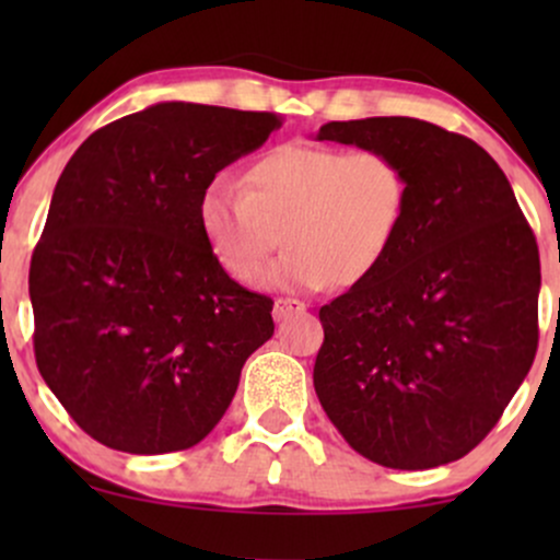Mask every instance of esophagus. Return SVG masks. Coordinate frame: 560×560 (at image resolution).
Instances as JSON below:
<instances>
[{
	"mask_svg": "<svg viewBox=\"0 0 560 560\" xmlns=\"http://www.w3.org/2000/svg\"><path fill=\"white\" fill-rule=\"evenodd\" d=\"M302 311H305V302H300L294 298H279L273 302V316L276 318L294 316V313H302Z\"/></svg>",
	"mask_w": 560,
	"mask_h": 560,
	"instance_id": "34e87169",
	"label": "esophagus"
}]
</instances>
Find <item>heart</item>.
I'll return each instance as SVG.
<instances>
[{"label":"heart","mask_w":560,"mask_h":560,"mask_svg":"<svg viewBox=\"0 0 560 560\" xmlns=\"http://www.w3.org/2000/svg\"><path fill=\"white\" fill-rule=\"evenodd\" d=\"M408 205V171L389 152L289 141L249 165L244 189L215 178L199 195L197 223L242 284L260 279L281 234L289 249L268 281L311 292L369 279L395 247Z\"/></svg>","instance_id":"1"}]
</instances>
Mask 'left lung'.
Here are the masks:
<instances>
[{"mask_svg": "<svg viewBox=\"0 0 560 560\" xmlns=\"http://www.w3.org/2000/svg\"><path fill=\"white\" fill-rule=\"evenodd\" d=\"M316 139L389 152L410 178L387 260L318 311V400L378 466L464 458L535 361V234L505 173L468 137L419 118H365L331 120Z\"/></svg>", "mask_w": 560, "mask_h": 560, "instance_id": "1", "label": "left lung"}]
</instances>
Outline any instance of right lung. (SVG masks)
Masks as SVG:
<instances>
[{"label": "right lung", "instance_id": "right-lung-1", "mask_svg": "<svg viewBox=\"0 0 560 560\" xmlns=\"http://www.w3.org/2000/svg\"><path fill=\"white\" fill-rule=\"evenodd\" d=\"M276 128V113L160 102L102 126L68 160L31 258L34 352L70 419L102 445H197L271 339L273 300L223 271L197 202Z\"/></svg>", "mask_w": 560, "mask_h": 560}]
</instances>
